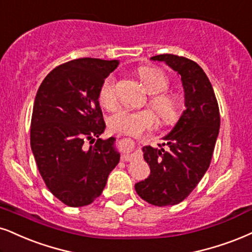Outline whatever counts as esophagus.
<instances>
[{
  "label": "esophagus",
  "mask_w": 252,
  "mask_h": 252,
  "mask_svg": "<svg viewBox=\"0 0 252 252\" xmlns=\"http://www.w3.org/2000/svg\"><path fill=\"white\" fill-rule=\"evenodd\" d=\"M124 141H128V139H123ZM131 140V139H129ZM133 158H134V153L133 152H124L123 153V157H121V159H123V161H131L133 160Z\"/></svg>",
  "instance_id": "obj_1"
}]
</instances>
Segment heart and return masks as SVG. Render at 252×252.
Returning a JSON list of instances; mask_svg holds the SVG:
<instances>
[{
	"mask_svg": "<svg viewBox=\"0 0 252 252\" xmlns=\"http://www.w3.org/2000/svg\"><path fill=\"white\" fill-rule=\"evenodd\" d=\"M145 89L151 93L150 104L157 112L158 117L164 124H170L179 117L180 104L175 95L167 93L169 88V80L162 71L155 67H140L138 71ZM99 100L105 107H112L117 102L116 78L108 76L104 79ZM157 124V117L151 110H129V108H118L108 118V127L112 132L123 134L138 135L145 131L153 128Z\"/></svg>",
	"mask_w": 252,
	"mask_h": 252,
	"instance_id": "obj_1",
	"label": "heart"
}]
</instances>
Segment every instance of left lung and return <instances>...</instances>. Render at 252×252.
Masks as SVG:
<instances>
[{
	"label": "left lung",
	"instance_id": "1",
	"mask_svg": "<svg viewBox=\"0 0 252 252\" xmlns=\"http://www.w3.org/2000/svg\"><path fill=\"white\" fill-rule=\"evenodd\" d=\"M151 60L164 62L180 74L186 110L163 136L164 148L142 147L151 174L134 187L153 206H174L194 190L209 168L220 132V110L212 84L197 63L170 54Z\"/></svg>",
	"mask_w": 252,
	"mask_h": 252
}]
</instances>
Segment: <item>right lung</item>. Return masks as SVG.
<instances>
[{
    "instance_id": "add662e5",
    "label": "right lung",
    "mask_w": 252,
    "mask_h": 252,
    "mask_svg": "<svg viewBox=\"0 0 252 252\" xmlns=\"http://www.w3.org/2000/svg\"><path fill=\"white\" fill-rule=\"evenodd\" d=\"M118 61L78 58L55 67L40 84L31 117L30 144L46 187L69 207H83L101 195L120 160L116 138L102 140L99 106L104 79ZM93 145L88 149L85 144Z\"/></svg>"
}]
</instances>
